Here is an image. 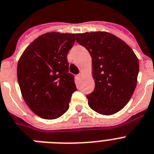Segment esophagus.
Instances as JSON below:
<instances>
[{
    "instance_id": "esophagus-1",
    "label": "esophagus",
    "mask_w": 154,
    "mask_h": 154,
    "mask_svg": "<svg viewBox=\"0 0 154 154\" xmlns=\"http://www.w3.org/2000/svg\"><path fill=\"white\" fill-rule=\"evenodd\" d=\"M77 77H78L79 79H81L82 77V73H80V74H79L78 75H77Z\"/></svg>"
}]
</instances>
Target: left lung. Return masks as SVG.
I'll list each match as a JSON object with an SVG mask.
<instances>
[{
	"label": "left lung",
	"mask_w": 154,
	"mask_h": 154,
	"mask_svg": "<svg viewBox=\"0 0 154 154\" xmlns=\"http://www.w3.org/2000/svg\"><path fill=\"white\" fill-rule=\"evenodd\" d=\"M76 41L92 57L94 90L86 96L91 109L100 115L121 111L133 94L140 64L132 48L107 32L75 34Z\"/></svg>",
	"instance_id": "left-lung-1"
}]
</instances>
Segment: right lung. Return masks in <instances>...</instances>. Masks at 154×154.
Instances as JSON below:
<instances>
[{"instance_id": "right-lung-1", "label": "right lung", "mask_w": 154, "mask_h": 154, "mask_svg": "<svg viewBox=\"0 0 154 154\" xmlns=\"http://www.w3.org/2000/svg\"><path fill=\"white\" fill-rule=\"evenodd\" d=\"M75 34L47 32L25 50L17 67L22 97L36 115L56 119L69 108L76 89L74 75L68 73L67 55Z\"/></svg>"}]
</instances>
